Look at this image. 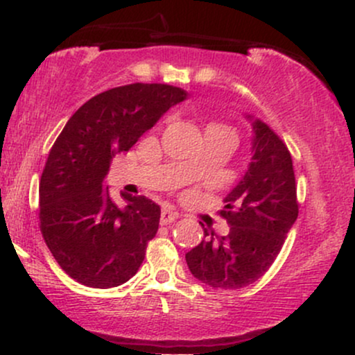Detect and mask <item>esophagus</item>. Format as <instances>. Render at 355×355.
I'll use <instances>...</instances> for the list:
<instances>
[{"label":"esophagus","instance_id":"1","mask_svg":"<svg viewBox=\"0 0 355 355\" xmlns=\"http://www.w3.org/2000/svg\"><path fill=\"white\" fill-rule=\"evenodd\" d=\"M177 218H178L177 211L162 210V215H160V223H162V225H170V223L175 222V220H177Z\"/></svg>","mask_w":355,"mask_h":355}]
</instances>
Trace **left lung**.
<instances>
[{
	"mask_svg": "<svg viewBox=\"0 0 355 355\" xmlns=\"http://www.w3.org/2000/svg\"><path fill=\"white\" fill-rule=\"evenodd\" d=\"M245 118L252 125L250 164L220 211L229 235L203 229L205 239L185 254L195 279L225 291L247 287L266 274L299 215L291 152L267 123Z\"/></svg>",
	"mask_w": 355,
	"mask_h": 355,
	"instance_id": "1",
	"label": "left lung"
}]
</instances>
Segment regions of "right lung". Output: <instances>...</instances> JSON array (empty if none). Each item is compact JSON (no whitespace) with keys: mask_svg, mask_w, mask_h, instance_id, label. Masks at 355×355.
<instances>
[{"mask_svg":"<svg viewBox=\"0 0 355 355\" xmlns=\"http://www.w3.org/2000/svg\"><path fill=\"white\" fill-rule=\"evenodd\" d=\"M182 88L133 83L112 88L73 113L51 146L40 182V229L58 266L76 282L112 288L132 279L160 223V207L146 197L103 185L113 157L128 152L173 105Z\"/></svg>","mask_w":355,"mask_h":355,"instance_id":"1","label":"right lung"}]
</instances>
